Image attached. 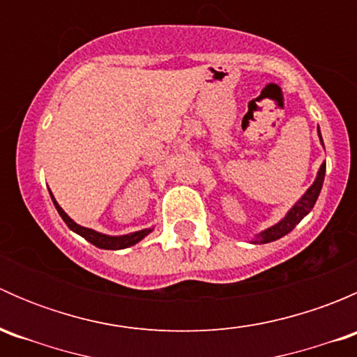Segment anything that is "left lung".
Here are the masks:
<instances>
[{
  "instance_id": "1",
  "label": "left lung",
  "mask_w": 357,
  "mask_h": 357,
  "mask_svg": "<svg viewBox=\"0 0 357 357\" xmlns=\"http://www.w3.org/2000/svg\"><path fill=\"white\" fill-rule=\"evenodd\" d=\"M319 138H321V135H319ZM325 171H326V164H321V167H319V171H318V176H316V179H314V183L311 185V188H309L307 192L302 195V199L290 208L289 214H287L285 218L278 222V225L271 226V228H268V229H264L262 233H259L257 238L254 240V243H269V242H275V240L282 238V236H285L287 233H290L291 229H294L295 226H297L298 222L304 219V215H307L309 212H311V208L314 207L316 200H318L319 192H321L323 179H325Z\"/></svg>"
}]
</instances>
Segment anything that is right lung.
<instances>
[{
    "label": "right lung",
    "instance_id": "obj_1",
    "mask_svg": "<svg viewBox=\"0 0 357 357\" xmlns=\"http://www.w3.org/2000/svg\"><path fill=\"white\" fill-rule=\"evenodd\" d=\"M50 195H52V193H50ZM52 200H53V204H55L56 211H59L60 218L66 221V225L68 226V228H70L72 231L77 233V235H81L82 238L88 240L89 243H93V245L98 247V248H105V250H121V248H128V247L135 245V243H138L139 240H143L150 231H152V229L149 228V229H142V231H135V233H129V235H122V236L103 235V233L95 231V229L79 226L77 222L72 221L66 212H63V208L56 204V200L53 199V195H52Z\"/></svg>",
    "mask_w": 357,
    "mask_h": 357
}]
</instances>
